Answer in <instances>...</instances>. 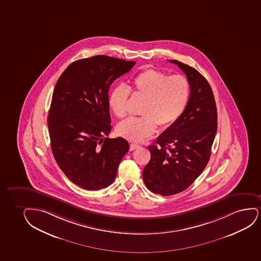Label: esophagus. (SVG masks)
I'll list each match as a JSON object with an SVG mask.
<instances>
[{
    "mask_svg": "<svg viewBox=\"0 0 261 261\" xmlns=\"http://www.w3.org/2000/svg\"><path fill=\"white\" fill-rule=\"evenodd\" d=\"M140 147V145H138V144H134V143H132L130 144V146H129V149H130V151H133V150H135V149L139 148Z\"/></svg>",
    "mask_w": 261,
    "mask_h": 261,
    "instance_id": "34e87169",
    "label": "esophagus"
}]
</instances>
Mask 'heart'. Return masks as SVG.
I'll use <instances>...</instances> for the list:
<instances>
[{
	"mask_svg": "<svg viewBox=\"0 0 261 261\" xmlns=\"http://www.w3.org/2000/svg\"><path fill=\"white\" fill-rule=\"evenodd\" d=\"M129 90L145 98L140 110L142 116L123 120L116 129L119 135L136 142L152 135L157 124L167 127L177 121L190 97V85L185 76L146 69L136 76L129 89L119 85L109 94V108L119 118L127 114Z\"/></svg>",
	"mask_w": 261,
	"mask_h": 261,
	"instance_id": "b5f03b06",
	"label": "heart"
}]
</instances>
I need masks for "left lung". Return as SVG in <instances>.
I'll use <instances>...</instances> for the list:
<instances>
[{"mask_svg": "<svg viewBox=\"0 0 261 261\" xmlns=\"http://www.w3.org/2000/svg\"><path fill=\"white\" fill-rule=\"evenodd\" d=\"M187 76L191 94L177 121L149 145L151 160L143 171L149 191L176 194L188 188L207 165L217 130V109L211 86L197 69L176 60Z\"/></svg>", "mask_w": 261, "mask_h": 261, "instance_id": "left-lung-1", "label": "left lung"}]
</instances>
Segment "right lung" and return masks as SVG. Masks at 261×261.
<instances>
[{"mask_svg":"<svg viewBox=\"0 0 261 261\" xmlns=\"http://www.w3.org/2000/svg\"><path fill=\"white\" fill-rule=\"evenodd\" d=\"M135 64L93 56L69 64L56 83L47 116L51 150L67 177L87 191L111 185L129 151V143L121 137H103L112 129L110 86Z\"/></svg>","mask_w":261,"mask_h":261,"instance_id":"obj_1","label":"right lung"}]
</instances>
